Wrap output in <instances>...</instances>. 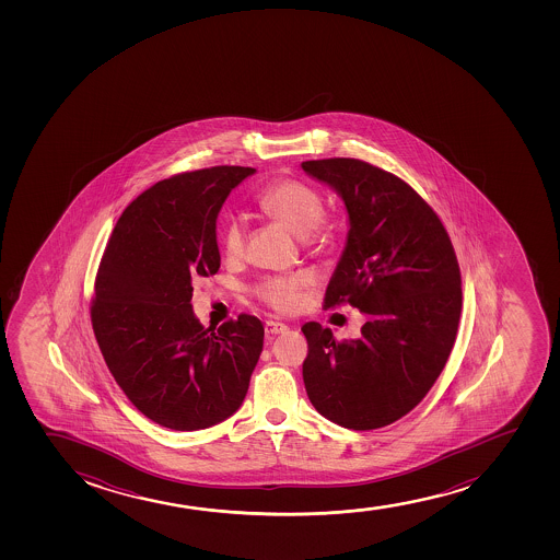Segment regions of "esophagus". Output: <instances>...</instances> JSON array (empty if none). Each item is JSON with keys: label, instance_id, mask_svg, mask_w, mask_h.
Returning <instances> with one entry per match:
<instances>
[{"label": "esophagus", "instance_id": "34e87169", "mask_svg": "<svg viewBox=\"0 0 560 560\" xmlns=\"http://www.w3.org/2000/svg\"><path fill=\"white\" fill-rule=\"evenodd\" d=\"M288 330V325H283L280 322H267L265 323V332L269 336L283 335Z\"/></svg>", "mask_w": 560, "mask_h": 560}]
</instances>
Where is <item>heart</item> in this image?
Returning <instances> with one entry per match:
<instances>
[{"instance_id":"obj_1","label":"heart","mask_w":560,"mask_h":560,"mask_svg":"<svg viewBox=\"0 0 560 560\" xmlns=\"http://www.w3.org/2000/svg\"><path fill=\"white\" fill-rule=\"evenodd\" d=\"M259 207L269 217L285 225L296 237H308L322 232L323 200L317 190L301 180H280L265 188ZM222 250L228 257H238L245 250V222L241 217L225 220L220 233ZM312 278L308 275L265 278L257 283L256 293L264 303L278 312H293L304 299V290Z\"/></svg>"}]
</instances>
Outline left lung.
<instances>
[{"label":"left lung","instance_id":"obj_1","mask_svg":"<svg viewBox=\"0 0 560 560\" xmlns=\"http://www.w3.org/2000/svg\"><path fill=\"white\" fill-rule=\"evenodd\" d=\"M301 166L348 211L325 308L349 303L366 315L353 340H336L319 323L304 325V386L328 420L377 430L422 401L454 348L462 314L456 254L438 214L396 175L354 159Z\"/></svg>","mask_w":560,"mask_h":560}]
</instances>
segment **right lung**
<instances>
[{"label": "right lung", "mask_w": 560, "mask_h": 560, "mask_svg": "<svg viewBox=\"0 0 560 560\" xmlns=\"http://www.w3.org/2000/svg\"><path fill=\"white\" fill-rule=\"evenodd\" d=\"M254 167L175 175L140 194L104 250L91 323L109 372L138 411L175 431L206 430L243 406L264 325L217 328L192 310V280L220 269L217 219Z\"/></svg>", "instance_id": "1"}]
</instances>
